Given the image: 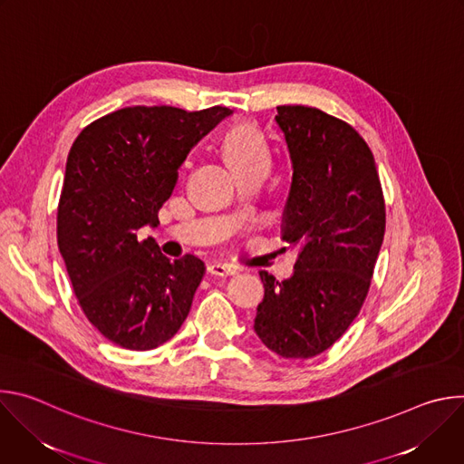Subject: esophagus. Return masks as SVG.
<instances>
[{
    "instance_id": "esophagus-1",
    "label": "esophagus",
    "mask_w": 464,
    "mask_h": 464,
    "mask_svg": "<svg viewBox=\"0 0 464 464\" xmlns=\"http://www.w3.org/2000/svg\"><path fill=\"white\" fill-rule=\"evenodd\" d=\"M208 272H209L211 276L226 277V276H235V274H237V268H235V266H231V264H226V262H218V260H215V262H211L209 266H208Z\"/></svg>"
}]
</instances>
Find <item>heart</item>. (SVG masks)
<instances>
[{
    "label": "heart",
    "mask_w": 464,
    "mask_h": 464,
    "mask_svg": "<svg viewBox=\"0 0 464 464\" xmlns=\"http://www.w3.org/2000/svg\"><path fill=\"white\" fill-rule=\"evenodd\" d=\"M222 149L237 172L255 165L270 163V150L266 141H264L256 126L249 122L231 126L222 138Z\"/></svg>",
    "instance_id": "obj_1"
}]
</instances>
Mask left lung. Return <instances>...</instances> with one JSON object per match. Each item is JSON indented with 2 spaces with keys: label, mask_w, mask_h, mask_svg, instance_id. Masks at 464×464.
Masks as SVG:
<instances>
[{
  "label": "left lung",
  "mask_w": 464,
  "mask_h": 464,
  "mask_svg": "<svg viewBox=\"0 0 464 464\" xmlns=\"http://www.w3.org/2000/svg\"><path fill=\"white\" fill-rule=\"evenodd\" d=\"M292 161L283 238L297 247L290 279L260 272L255 333L283 358H312L360 314L385 233L374 158L358 131L308 106H277Z\"/></svg>",
  "instance_id": "8db88e82"
}]
</instances>
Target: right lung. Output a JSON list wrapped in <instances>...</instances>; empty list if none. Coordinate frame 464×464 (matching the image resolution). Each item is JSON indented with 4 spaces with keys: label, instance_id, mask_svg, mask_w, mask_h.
<instances>
[{
    "label": "right lung",
    "instance_id": "obj_1",
    "mask_svg": "<svg viewBox=\"0 0 464 464\" xmlns=\"http://www.w3.org/2000/svg\"><path fill=\"white\" fill-rule=\"evenodd\" d=\"M231 113L131 106L93 121L75 140L58 204V249L86 317L111 343L150 351L183 324L204 262L170 260L141 229L160 224L178 169Z\"/></svg>",
    "mask_w": 464,
    "mask_h": 464
}]
</instances>
